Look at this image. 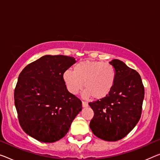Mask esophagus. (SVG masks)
<instances>
[{"label":"esophagus","mask_w":160,"mask_h":160,"mask_svg":"<svg viewBox=\"0 0 160 160\" xmlns=\"http://www.w3.org/2000/svg\"><path fill=\"white\" fill-rule=\"evenodd\" d=\"M82 107H88V103L85 102H82Z\"/></svg>","instance_id":"esophagus-1"}]
</instances>
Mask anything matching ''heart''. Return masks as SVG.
<instances>
[{"label":"heart","mask_w":160,"mask_h":160,"mask_svg":"<svg viewBox=\"0 0 160 160\" xmlns=\"http://www.w3.org/2000/svg\"><path fill=\"white\" fill-rule=\"evenodd\" d=\"M63 79L67 89L72 94H77L83 88V97L92 96L94 99H102L112 92L116 81L114 66L103 61H83L73 66V71L66 70Z\"/></svg>","instance_id":"b5f03b06"}]
</instances>
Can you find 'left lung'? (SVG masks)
<instances>
[{
	"mask_svg": "<svg viewBox=\"0 0 160 160\" xmlns=\"http://www.w3.org/2000/svg\"><path fill=\"white\" fill-rule=\"evenodd\" d=\"M116 71V81L109 94L104 99L89 102L94 115L90 129L95 136L114 142L126 137L141 117L144 88L138 72L123 61L109 62Z\"/></svg>",
	"mask_w": 160,
	"mask_h": 160,
	"instance_id": "8db88e82",
	"label": "left lung"
}]
</instances>
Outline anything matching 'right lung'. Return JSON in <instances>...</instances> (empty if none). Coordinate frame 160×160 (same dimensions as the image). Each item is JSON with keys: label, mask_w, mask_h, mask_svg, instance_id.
<instances>
[{"label": "right lung", "mask_w": 160, "mask_h": 160, "mask_svg": "<svg viewBox=\"0 0 160 160\" xmlns=\"http://www.w3.org/2000/svg\"><path fill=\"white\" fill-rule=\"evenodd\" d=\"M73 57L46 55L27 65L14 91L18 121L26 133L51 143L63 138L82 109V101L68 92L63 73Z\"/></svg>", "instance_id": "add662e5"}]
</instances>
